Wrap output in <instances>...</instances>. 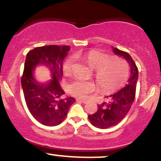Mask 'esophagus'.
<instances>
[{"label":"esophagus","mask_w":161,"mask_h":161,"mask_svg":"<svg viewBox=\"0 0 161 161\" xmlns=\"http://www.w3.org/2000/svg\"><path fill=\"white\" fill-rule=\"evenodd\" d=\"M76 101H80V102L83 103V104H86V103L87 102V101H86V100H82V99H79V98L76 99Z\"/></svg>","instance_id":"obj_1"}]
</instances>
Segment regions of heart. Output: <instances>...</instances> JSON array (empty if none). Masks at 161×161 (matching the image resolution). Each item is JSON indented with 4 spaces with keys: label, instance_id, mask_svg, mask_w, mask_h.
I'll return each instance as SVG.
<instances>
[{
    "label": "heart",
    "instance_id": "heart-1",
    "mask_svg": "<svg viewBox=\"0 0 161 161\" xmlns=\"http://www.w3.org/2000/svg\"><path fill=\"white\" fill-rule=\"evenodd\" d=\"M82 55L76 53L75 57ZM92 69H95V79L101 89L105 92H112L124 85L129 76L127 64L121 59H109L108 55L92 50L82 56ZM75 62V56H70L64 64V72L66 75L73 73ZM69 92L79 98L85 99L96 89L93 81L76 79L69 85Z\"/></svg>",
    "mask_w": 161,
    "mask_h": 161
}]
</instances>
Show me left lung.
<instances>
[{
  "instance_id": "obj_1",
  "label": "left lung",
  "mask_w": 161,
  "mask_h": 161,
  "mask_svg": "<svg viewBox=\"0 0 161 161\" xmlns=\"http://www.w3.org/2000/svg\"><path fill=\"white\" fill-rule=\"evenodd\" d=\"M112 47L116 55L128 62L130 66V77L125 87L119 92L107 96L108 102L97 105V112L88 115L92 124L100 129H107L118 124L128 114L134 101L138 79V68L130 55L116 47Z\"/></svg>"
}]
</instances>
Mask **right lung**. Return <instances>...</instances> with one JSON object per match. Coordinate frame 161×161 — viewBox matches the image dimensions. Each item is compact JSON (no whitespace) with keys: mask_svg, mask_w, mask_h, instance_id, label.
<instances>
[{"mask_svg":"<svg viewBox=\"0 0 161 161\" xmlns=\"http://www.w3.org/2000/svg\"><path fill=\"white\" fill-rule=\"evenodd\" d=\"M69 46L47 45L38 47L27 53L21 79L25 103L29 112L37 121L47 126L61 123L71 105L72 97H64L59 80L63 75V62ZM44 65L51 72L50 80L41 83L34 77L36 67Z\"/></svg>","mask_w":161,"mask_h":161,"instance_id":"right-lung-1","label":"right lung"}]
</instances>
